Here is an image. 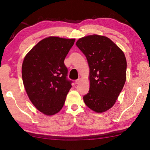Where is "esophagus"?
Segmentation results:
<instances>
[{"instance_id": "1", "label": "esophagus", "mask_w": 150, "mask_h": 150, "mask_svg": "<svg viewBox=\"0 0 150 150\" xmlns=\"http://www.w3.org/2000/svg\"><path fill=\"white\" fill-rule=\"evenodd\" d=\"M80 82H81V79H77V80L75 81V84H78L80 83Z\"/></svg>"}]
</instances>
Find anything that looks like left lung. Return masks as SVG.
<instances>
[{
  "instance_id": "obj_1",
  "label": "left lung",
  "mask_w": 150,
  "mask_h": 150,
  "mask_svg": "<svg viewBox=\"0 0 150 150\" xmlns=\"http://www.w3.org/2000/svg\"><path fill=\"white\" fill-rule=\"evenodd\" d=\"M76 45L84 54L90 68V90L83 97L86 105L97 113L115 104L126 79L124 53L112 40L93 35L79 39Z\"/></svg>"
}]
</instances>
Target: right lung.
<instances>
[{"label":"right lung","mask_w":150,"mask_h":150,"mask_svg":"<svg viewBox=\"0 0 150 150\" xmlns=\"http://www.w3.org/2000/svg\"><path fill=\"white\" fill-rule=\"evenodd\" d=\"M75 39L49 37L40 40L27 53L22 66L23 84L30 100L46 115L62 109L71 81L66 78L64 59Z\"/></svg>","instance_id":"1"}]
</instances>
